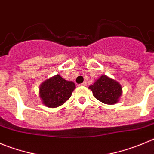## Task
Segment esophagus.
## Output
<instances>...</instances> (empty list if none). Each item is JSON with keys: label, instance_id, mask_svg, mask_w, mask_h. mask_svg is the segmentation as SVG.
<instances>
[{"label": "esophagus", "instance_id": "esophagus-1", "mask_svg": "<svg viewBox=\"0 0 154 154\" xmlns=\"http://www.w3.org/2000/svg\"><path fill=\"white\" fill-rule=\"evenodd\" d=\"M86 85H87V83H86L85 81H84V83H82V84H80V86H86Z\"/></svg>", "mask_w": 154, "mask_h": 154}]
</instances>
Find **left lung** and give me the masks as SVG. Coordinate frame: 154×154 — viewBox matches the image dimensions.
<instances>
[{
	"instance_id": "obj_1",
	"label": "left lung",
	"mask_w": 154,
	"mask_h": 154,
	"mask_svg": "<svg viewBox=\"0 0 154 154\" xmlns=\"http://www.w3.org/2000/svg\"><path fill=\"white\" fill-rule=\"evenodd\" d=\"M89 89L92 90L95 98L108 105L117 103L122 93V86L106 75L101 76Z\"/></svg>"
}]
</instances>
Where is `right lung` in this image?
<instances>
[{"label": "right lung", "mask_w": 154, "mask_h": 154, "mask_svg": "<svg viewBox=\"0 0 154 154\" xmlns=\"http://www.w3.org/2000/svg\"><path fill=\"white\" fill-rule=\"evenodd\" d=\"M75 87L74 82L67 81L60 75H56L42 84L39 89L40 98L47 107H57L71 97Z\"/></svg>", "instance_id": "right-lung-1"}]
</instances>
